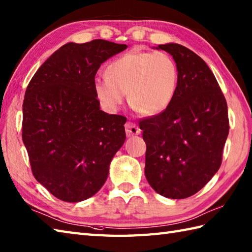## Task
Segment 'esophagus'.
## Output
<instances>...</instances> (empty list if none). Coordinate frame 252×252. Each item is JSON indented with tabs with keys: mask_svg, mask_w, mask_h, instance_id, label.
<instances>
[{
	"mask_svg": "<svg viewBox=\"0 0 252 252\" xmlns=\"http://www.w3.org/2000/svg\"><path fill=\"white\" fill-rule=\"evenodd\" d=\"M126 132L127 136H133V135H138L141 133V129L133 122H126Z\"/></svg>",
	"mask_w": 252,
	"mask_h": 252,
	"instance_id": "obj_1",
	"label": "esophagus"
}]
</instances>
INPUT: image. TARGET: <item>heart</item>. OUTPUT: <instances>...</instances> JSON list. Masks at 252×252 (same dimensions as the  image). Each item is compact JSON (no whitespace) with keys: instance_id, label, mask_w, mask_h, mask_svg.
Masks as SVG:
<instances>
[{"instance_id":"1","label":"heart","mask_w":252,"mask_h":252,"mask_svg":"<svg viewBox=\"0 0 252 252\" xmlns=\"http://www.w3.org/2000/svg\"><path fill=\"white\" fill-rule=\"evenodd\" d=\"M179 69L163 52H129L106 68V77L96 78L94 91L107 110L115 111L127 94L129 104L142 116L161 114L178 91Z\"/></svg>"}]
</instances>
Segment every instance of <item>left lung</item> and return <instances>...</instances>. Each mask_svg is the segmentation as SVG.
I'll use <instances>...</instances> for the list:
<instances>
[{"label":"left lung","mask_w":252,"mask_h":252,"mask_svg":"<svg viewBox=\"0 0 252 252\" xmlns=\"http://www.w3.org/2000/svg\"><path fill=\"white\" fill-rule=\"evenodd\" d=\"M156 49L172 55L179 85L167 109L140 122L146 143L145 176L158 194L183 199L220 169L229 131L227 104L202 58L176 43Z\"/></svg>","instance_id":"obj_1"}]
</instances>
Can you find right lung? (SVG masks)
I'll return each mask as SVG.
<instances>
[{"instance_id":"obj_1","label":"right lung","mask_w":252,"mask_h":252,"mask_svg":"<svg viewBox=\"0 0 252 252\" xmlns=\"http://www.w3.org/2000/svg\"><path fill=\"white\" fill-rule=\"evenodd\" d=\"M126 47L100 39L69 42L42 63L27 87L21 135L32 173L63 201L95 195L126 141V118L100 110L94 81L101 63Z\"/></svg>"}]
</instances>
